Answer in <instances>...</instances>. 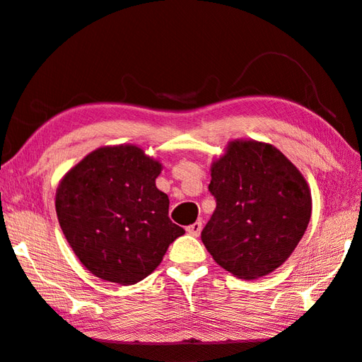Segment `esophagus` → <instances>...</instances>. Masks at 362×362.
<instances>
[{"instance_id": "34e87169", "label": "esophagus", "mask_w": 362, "mask_h": 362, "mask_svg": "<svg viewBox=\"0 0 362 362\" xmlns=\"http://www.w3.org/2000/svg\"><path fill=\"white\" fill-rule=\"evenodd\" d=\"M201 231H202V223L201 221H194L193 225L187 226V233L194 235V238H198V235L201 234Z\"/></svg>"}]
</instances>
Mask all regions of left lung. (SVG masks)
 <instances>
[{"label": "left lung", "mask_w": 362, "mask_h": 362, "mask_svg": "<svg viewBox=\"0 0 362 362\" xmlns=\"http://www.w3.org/2000/svg\"><path fill=\"white\" fill-rule=\"evenodd\" d=\"M216 207L201 239L216 264L239 279L271 274L290 258L312 215V196L294 164L271 144L229 142L212 164Z\"/></svg>", "instance_id": "left-lung-1"}]
</instances>
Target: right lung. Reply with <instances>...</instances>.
I'll return each instance as SVG.
<instances>
[{
  "label": "right lung",
  "instance_id": "right-lung-1",
  "mask_svg": "<svg viewBox=\"0 0 362 362\" xmlns=\"http://www.w3.org/2000/svg\"><path fill=\"white\" fill-rule=\"evenodd\" d=\"M161 164L136 146L103 147L76 164L57 189L63 234L88 271L134 285L152 274L185 234L170 221L169 198L155 185Z\"/></svg>",
  "mask_w": 362,
  "mask_h": 362
}]
</instances>
